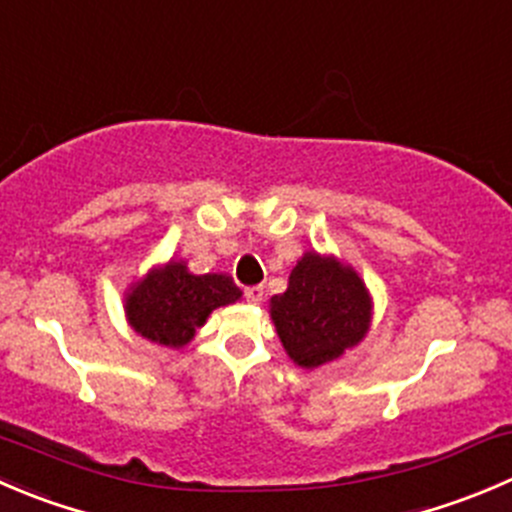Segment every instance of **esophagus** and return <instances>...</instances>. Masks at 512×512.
I'll use <instances>...</instances> for the list:
<instances>
[{
  "label": "esophagus",
  "mask_w": 512,
  "mask_h": 512,
  "mask_svg": "<svg viewBox=\"0 0 512 512\" xmlns=\"http://www.w3.org/2000/svg\"><path fill=\"white\" fill-rule=\"evenodd\" d=\"M262 297H265V290H262V287H247L245 290V300L250 302V305H260Z\"/></svg>",
  "instance_id": "1"
}]
</instances>
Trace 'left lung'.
Segmentation results:
<instances>
[{"mask_svg":"<svg viewBox=\"0 0 512 512\" xmlns=\"http://www.w3.org/2000/svg\"><path fill=\"white\" fill-rule=\"evenodd\" d=\"M270 317L287 357L315 370L360 345L372 325V297L355 267L307 250L287 290L270 300Z\"/></svg>","mask_w":512,"mask_h":512,"instance_id":"left-lung-1","label":"left lung"}]
</instances>
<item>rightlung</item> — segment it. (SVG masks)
I'll return each instance as SVG.
<instances>
[{"label":"right lung","instance_id":"add662e5","mask_svg":"<svg viewBox=\"0 0 512 512\" xmlns=\"http://www.w3.org/2000/svg\"><path fill=\"white\" fill-rule=\"evenodd\" d=\"M242 297L230 275H195L185 260L155 265L124 292V315L132 330L165 347H185L217 307Z\"/></svg>","mask_w":512,"mask_h":512}]
</instances>
